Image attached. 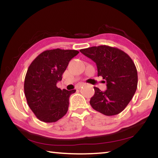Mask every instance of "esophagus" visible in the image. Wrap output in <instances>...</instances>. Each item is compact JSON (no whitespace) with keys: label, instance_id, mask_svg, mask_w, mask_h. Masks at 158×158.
Returning a JSON list of instances; mask_svg holds the SVG:
<instances>
[{"label":"esophagus","instance_id":"1","mask_svg":"<svg viewBox=\"0 0 158 158\" xmlns=\"http://www.w3.org/2000/svg\"><path fill=\"white\" fill-rule=\"evenodd\" d=\"M84 85V84H79L78 85V86H77V89H81V86H83Z\"/></svg>","mask_w":158,"mask_h":158}]
</instances>
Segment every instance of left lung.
<instances>
[{
	"mask_svg": "<svg viewBox=\"0 0 158 158\" xmlns=\"http://www.w3.org/2000/svg\"><path fill=\"white\" fill-rule=\"evenodd\" d=\"M80 52L96 63L98 76L106 81L107 90L94 87L90 104L95 110L107 116L123 111L137 89L138 74L128 54L117 48L106 45L81 49Z\"/></svg>",
	"mask_w": 158,
	"mask_h": 158,
	"instance_id": "left-lung-1",
	"label": "left lung"
}]
</instances>
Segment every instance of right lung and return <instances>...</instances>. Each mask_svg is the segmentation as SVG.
Masks as SVG:
<instances>
[{
	"instance_id": "obj_1",
	"label": "right lung",
	"mask_w": 158,
	"mask_h": 158,
	"mask_svg": "<svg viewBox=\"0 0 158 158\" xmlns=\"http://www.w3.org/2000/svg\"><path fill=\"white\" fill-rule=\"evenodd\" d=\"M76 50H47L35 58L27 69L24 90L30 109L39 120L51 123L66 114L70 95L76 90H61L62 80L69 62L79 53Z\"/></svg>"
}]
</instances>
